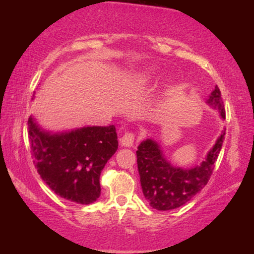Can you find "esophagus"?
<instances>
[{"label":"esophagus","instance_id":"1","mask_svg":"<svg viewBox=\"0 0 254 254\" xmlns=\"http://www.w3.org/2000/svg\"><path fill=\"white\" fill-rule=\"evenodd\" d=\"M134 139L135 136L133 133L131 132H127L126 134H124L121 139H120V143H121L122 147H127V148H130L134 143Z\"/></svg>","mask_w":254,"mask_h":254}]
</instances>
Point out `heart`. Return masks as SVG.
Listing matches in <instances>:
<instances>
[{
  "label": "heart",
  "instance_id": "heart-1",
  "mask_svg": "<svg viewBox=\"0 0 254 254\" xmlns=\"http://www.w3.org/2000/svg\"><path fill=\"white\" fill-rule=\"evenodd\" d=\"M152 75H153V71L151 69H149L147 71H144L143 74H141L140 78L142 79L143 81H148V80H150V79L152 78Z\"/></svg>",
  "mask_w": 254,
  "mask_h": 254
}]
</instances>
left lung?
Returning a JSON list of instances; mask_svg holds the SVG:
<instances>
[{
  "label": "left lung",
  "mask_w": 254,
  "mask_h": 254,
  "mask_svg": "<svg viewBox=\"0 0 254 254\" xmlns=\"http://www.w3.org/2000/svg\"><path fill=\"white\" fill-rule=\"evenodd\" d=\"M206 103L217 110L225 119V109L217 86L210 93ZM225 131H222L205 160L199 166L184 169L175 167L167 160L158 142L152 139L142 141L137 147V169L143 195L152 208L170 210L178 208L190 200L208 183L222 149Z\"/></svg>",
  "instance_id": "left-lung-1"
}]
</instances>
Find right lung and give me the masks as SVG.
<instances>
[{"label":"right lung","mask_w":254,"mask_h":254,"mask_svg":"<svg viewBox=\"0 0 254 254\" xmlns=\"http://www.w3.org/2000/svg\"><path fill=\"white\" fill-rule=\"evenodd\" d=\"M28 130L34 166L51 190L77 204L94 203L101 195L102 170L119 147L115 127L53 133L30 117Z\"/></svg>","instance_id":"obj_1"}]
</instances>
